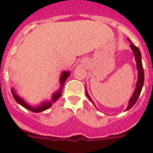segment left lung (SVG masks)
<instances>
[{
	"label": "left lung",
	"mask_w": 153,
	"mask_h": 153,
	"mask_svg": "<svg viewBox=\"0 0 153 153\" xmlns=\"http://www.w3.org/2000/svg\"><path fill=\"white\" fill-rule=\"evenodd\" d=\"M128 40H129V42H131L130 39H128ZM130 47L131 48H132V50L133 51L134 55H135L136 61H137V67L138 70V80L137 83V86H136L135 91H134V93H133L131 99L129 100V103H128V107H127L126 110L131 109V108L135 105L136 102H137V101L138 98H139V96H140V94L141 90H142L143 85H144V80H145V74H144V70H143L142 62H141V55H140V50H139L138 48H137L132 42H131ZM86 96H87V98L92 102L91 98H90V96L88 95V94L87 93H86Z\"/></svg>",
	"instance_id": "8db88e82"
}]
</instances>
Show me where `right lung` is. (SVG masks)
<instances>
[{"label": "right lung", "instance_id": "obj_1", "mask_svg": "<svg viewBox=\"0 0 153 153\" xmlns=\"http://www.w3.org/2000/svg\"><path fill=\"white\" fill-rule=\"evenodd\" d=\"M69 74H70L69 72H67V71H65L62 73V76H61V78H60V82H61V85H62H62H63V83L65 82V81L67 80V77L69 76ZM12 92H13V97H14V98H15V100L19 104L21 105L23 107H25V108L27 109L28 110H30V111L35 112V113H39V112H42V111H44V110H45V109H48L49 107L51 105V102H43L40 105H39V106H37V107L30 106V105H28L27 104H26V102L23 100V99L19 98V97L16 94V93L14 92L13 90H12ZM60 96H61V89H60V91H59V92L54 94V95H53V98H52V102H55L57 99H59Z\"/></svg>", "mask_w": 153, "mask_h": 153}]
</instances>
